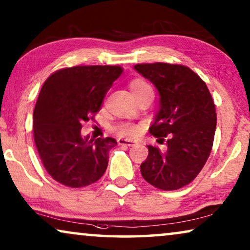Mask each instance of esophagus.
<instances>
[{"label": "esophagus", "mask_w": 250, "mask_h": 250, "mask_svg": "<svg viewBox=\"0 0 250 250\" xmlns=\"http://www.w3.org/2000/svg\"><path fill=\"white\" fill-rule=\"evenodd\" d=\"M118 143L121 146H136V142L131 141V140H127V139H118Z\"/></svg>", "instance_id": "1"}]
</instances>
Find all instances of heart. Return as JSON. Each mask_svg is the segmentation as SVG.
<instances>
[{"instance_id": "heart-1", "label": "heart", "mask_w": 250, "mask_h": 250, "mask_svg": "<svg viewBox=\"0 0 250 250\" xmlns=\"http://www.w3.org/2000/svg\"><path fill=\"white\" fill-rule=\"evenodd\" d=\"M128 86L135 99H139L146 94H153L151 85L146 81L142 80V78H135V80L131 81ZM116 133H117L118 136H122V138H136V136H139L142 133V127L139 125L126 123V124L119 125L116 128Z\"/></svg>"}]
</instances>
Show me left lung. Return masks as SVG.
Wrapping results in <instances>:
<instances>
[{"instance_id": "1", "label": "left lung", "mask_w": 250, "mask_h": 250, "mask_svg": "<svg viewBox=\"0 0 250 250\" xmlns=\"http://www.w3.org/2000/svg\"><path fill=\"white\" fill-rule=\"evenodd\" d=\"M143 77L157 87L160 110L150 134L164 141L166 151L148 146L141 164L146 182L160 190H177L196 179L213 148L216 110L207 85L189 67L176 63H138Z\"/></svg>"}]
</instances>
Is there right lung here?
<instances>
[{
    "label": "right lung",
    "instance_id": "right-lung-1",
    "mask_svg": "<svg viewBox=\"0 0 250 250\" xmlns=\"http://www.w3.org/2000/svg\"><path fill=\"white\" fill-rule=\"evenodd\" d=\"M121 66H75L51 74L41 88L33 117L34 141L54 181L69 188L97 182L108 166L115 139L93 141L81 135L82 124L93 121Z\"/></svg>",
    "mask_w": 250,
    "mask_h": 250
}]
</instances>
